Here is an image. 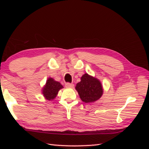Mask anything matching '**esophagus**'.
Returning a JSON list of instances; mask_svg holds the SVG:
<instances>
[{
    "instance_id": "obj_1",
    "label": "esophagus",
    "mask_w": 149,
    "mask_h": 149,
    "mask_svg": "<svg viewBox=\"0 0 149 149\" xmlns=\"http://www.w3.org/2000/svg\"><path fill=\"white\" fill-rule=\"evenodd\" d=\"M65 86L66 88H73L74 86V84L72 83H66L65 84Z\"/></svg>"
}]
</instances>
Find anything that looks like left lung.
<instances>
[{
  "instance_id": "8db88e82",
  "label": "left lung",
  "mask_w": 149,
  "mask_h": 149,
  "mask_svg": "<svg viewBox=\"0 0 149 149\" xmlns=\"http://www.w3.org/2000/svg\"><path fill=\"white\" fill-rule=\"evenodd\" d=\"M79 97L86 103L93 102L98 100L103 93L102 86L100 81L85 73L81 78V81L75 87Z\"/></svg>"
}]
</instances>
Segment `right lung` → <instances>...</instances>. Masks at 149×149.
<instances>
[{
    "instance_id": "obj_1",
    "label": "right lung",
    "mask_w": 149,
    "mask_h": 149,
    "mask_svg": "<svg viewBox=\"0 0 149 149\" xmlns=\"http://www.w3.org/2000/svg\"><path fill=\"white\" fill-rule=\"evenodd\" d=\"M63 88V86L60 83L56 81L52 78H49L42 89V94L46 100L52 101L56 97L58 91Z\"/></svg>"
}]
</instances>
